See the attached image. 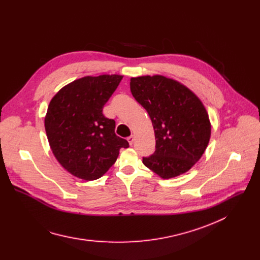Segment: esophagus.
<instances>
[{
    "label": "esophagus",
    "mask_w": 260,
    "mask_h": 260,
    "mask_svg": "<svg viewBox=\"0 0 260 260\" xmlns=\"http://www.w3.org/2000/svg\"><path fill=\"white\" fill-rule=\"evenodd\" d=\"M134 141H135V136H134V135H132L131 137H128V138H127V142H128V144H129L131 146L133 145Z\"/></svg>",
    "instance_id": "34e87169"
}]
</instances>
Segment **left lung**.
<instances>
[{"label":"left lung","instance_id":"8db88e82","mask_svg":"<svg viewBox=\"0 0 260 260\" xmlns=\"http://www.w3.org/2000/svg\"><path fill=\"white\" fill-rule=\"evenodd\" d=\"M131 91L148 112L155 134V152L143 164L162 179L189 171L202 157L211 137V122L199 96L162 75L131 78Z\"/></svg>","mask_w":260,"mask_h":260}]
</instances>
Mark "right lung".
Segmentation results:
<instances>
[{
	"instance_id": "1",
	"label": "right lung",
	"mask_w": 260,
	"mask_h": 260,
	"mask_svg": "<svg viewBox=\"0 0 260 260\" xmlns=\"http://www.w3.org/2000/svg\"><path fill=\"white\" fill-rule=\"evenodd\" d=\"M122 75L85 76L67 84L51 99L44 124L51 151L60 166L86 181L101 178L128 142L115 134V121L104 105Z\"/></svg>"
}]
</instances>
